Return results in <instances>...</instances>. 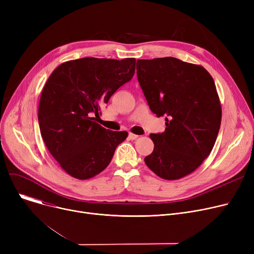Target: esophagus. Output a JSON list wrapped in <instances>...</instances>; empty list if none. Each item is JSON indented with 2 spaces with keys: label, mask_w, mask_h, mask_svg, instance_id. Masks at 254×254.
Listing matches in <instances>:
<instances>
[{
  "label": "esophagus",
  "mask_w": 254,
  "mask_h": 254,
  "mask_svg": "<svg viewBox=\"0 0 254 254\" xmlns=\"http://www.w3.org/2000/svg\"><path fill=\"white\" fill-rule=\"evenodd\" d=\"M138 135H136V134H132V132H129L128 134V138L130 139V140H136V139H138Z\"/></svg>",
  "instance_id": "esophagus-1"
}]
</instances>
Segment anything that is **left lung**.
<instances>
[{
    "instance_id": "8db88e82",
    "label": "left lung",
    "mask_w": 254,
    "mask_h": 254,
    "mask_svg": "<svg viewBox=\"0 0 254 254\" xmlns=\"http://www.w3.org/2000/svg\"><path fill=\"white\" fill-rule=\"evenodd\" d=\"M137 77L150 110L167 127L150 135L154 148L145 164L166 180L190 174L210 154L220 128L214 80L203 66L175 58L137 61Z\"/></svg>"
}]
</instances>
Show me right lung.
<instances>
[{
	"label": "right lung",
	"mask_w": 254,
	"mask_h": 254,
	"mask_svg": "<svg viewBox=\"0 0 254 254\" xmlns=\"http://www.w3.org/2000/svg\"><path fill=\"white\" fill-rule=\"evenodd\" d=\"M135 59L83 58L62 64L40 98L38 120L46 147L74 178L89 179L105 170L127 131L96 123L101 108L134 76Z\"/></svg>",
	"instance_id": "obj_1"
}]
</instances>
